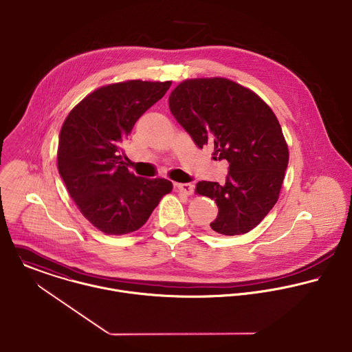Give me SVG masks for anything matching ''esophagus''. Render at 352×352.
Wrapping results in <instances>:
<instances>
[{"instance_id":"34e87169","label":"esophagus","mask_w":352,"mask_h":352,"mask_svg":"<svg viewBox=\"0 0 352 352\" xmlns=\"http://www.w3.org/2000/svg\"><path fill=\"white\" fill-rule=\"evenodd\" d=\"M175 186H177V189L179 192H182L184 195H188V196L192 195L193 190H195V186L192 184H177Z\"/></svg>"}]
</instances>
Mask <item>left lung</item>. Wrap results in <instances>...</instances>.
Listing matches in <instances>:
<instances>
[{"mask_svg":"<svg viewBox=\"0 0 352 352\" xmlns=\"http://www.w3.org/2000/svg\"><path fill=\"white\" fill-rule=\"evenodd\" d=\"M170 111L199 148L211 145L229 162L226 184L200 181L196 193L218 206L211 229L239 236L258 226L278 200L289 152L272 108L252 90L226 78L181 82Z\"/></svg>","mask_w":352,"mask_h":352,"instance_id":"left-lung-1","label":"left lung"}]
</instances>
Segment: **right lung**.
Masks as SVG:
<instances>
[{"instance_id": "1", "label": "right lung", "mask_w": 352, "mask_h": 352, "mask_svg": "<svg viewBox=\"0 0 352 352\" xmlns=\"http://www.w3.org/2000/svg\"><path fill=\"white\" fill-rule=\"evenodd\" d=\"M171 82L126 80L98 87L65 118L57 167L82 215L105 234L138 230L173 184L135 177L122 160V145L138 118Z\"/></svg>"}]
</instances>
